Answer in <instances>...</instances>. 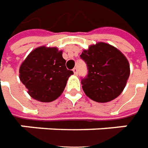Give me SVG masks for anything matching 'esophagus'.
Masks as SVG:
<instances>
[{
	"label": "esophagus",
	"mask_w": 148,
	"mask_h": 148,
	"mask_svg": "<svg viewBox=\"0 0 148 148\" xmlns=\"http://www.w3.org/2000/svg\"><path fill=\"white\" fill-rule=\"evenodd\" d=\"M72 71H73V72H74V74H75V75H77V74H78V70H77V68H76V67H75V68H73V70H72Z\"/></svg>",
	"instance_id": "1"
}]
</instances>
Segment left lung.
Returning a JSON list of instances; mask_svg holds the SVG:
<instances>
[{
    "label": "left lung",
    "mask_w": 148,
    "mask_h": 148,
    "mask_svg": "<svg viewBox=\"0 0 148 148\" xmlns=\"http://www.w3.org/2000/svg\"><path fill=\"white\" fill-rule=\"evenodd\" d=\"M80 56L88 68V75L81 79V84L90 99L107 103L122 93L130 70L127 58L119 49L99 42L83 50Z\"/></svg>",
    "instance_id": "obj_1"
}]
</instances>
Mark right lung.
I'll list each match as a JSON object with an SVG mask.
<instances>
[{
	"label": "right lung",
	"mask_w": 148,
	"mask_h": 148,
	"mask_svg": "<svg viewBox=\"0 0 148 148\" xmlns=\"http://www.w3.org/2000/svg\"><path fill=\"white\" fill-rule=\"evenodd\" d=\"M62 50L40 46L32 50L21 64L19 79L32 98L43 103L58 99L73 74L65 66Z\"/></svg>",
	"instance_id": "right-lung-1"
}]
</instances>
